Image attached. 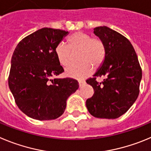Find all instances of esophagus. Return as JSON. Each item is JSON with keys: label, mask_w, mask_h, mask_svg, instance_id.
<instances>
[{"label": "esophagus", "mask_w": 151, "mask_h": 151, "mask_svg": "<svg viewBox=\"0 0 151 151\" xmlns=\"http://www.w3.org/2000/svg\"><path fill=\"white\" fill-rule=\"evenodd\" d=\"M86 82L84 81H79V86H80V87H82L85 85Z\"/></svg>", "instance_id": "1"}]
</instances>
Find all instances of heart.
I'll list each match as a JSON object with an SVG mask.
<instances>
[{"label": "heart", "instance_id": "heart-1", "mask_svg": "<svg viewBox=\"0 0 151 151\" xmlns=\"http://www.w3.org/2000/svg\"><path fill=\"white\" fill-rule=\"evenodd\" d=\"M80 51L78 65H71L65 69V74L76 79L84 78L91 74L93 68H98L105 59L107 49L102 40L91 37L89 35L78 32L68 38V44L59 43L55 48L57 60L62 66L68 65L71 59V52Z\"/></svg>", "mask_w": 151, "mask_h": 151}]
</instances>
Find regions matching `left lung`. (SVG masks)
I'll use <instances>...</instances> for the list:
<instances>
[{
  "instance_id": "obj_1",
  "label": "left lung",
  "mask_w": 151,
  "mask_h": 151,
  "mask_svg": "<svg viewBox=\"0 0 151 151\" xmlns=\"http://www.w3.org/2000/svg\"><path fill=\"white\" fill-rule=\"evenodd\" d=\"M93 33L103 40L107 53L93 77L86 81L94 95L86 100V105L95 117L116 119L136 101L142 68L132 45L121 34L107 26L96 27ZM97 77H103V82H97Z\"/></svg>"
}]
</instances>
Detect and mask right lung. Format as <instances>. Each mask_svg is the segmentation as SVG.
I'll use <instances>...</instances> for the list:
<instances>
[{"mask_svg":"<svg viewBox=\"0 0 151 151\" xmlns=\"http://www.w3.org/2000/svg\"><path fill=\"white\" fill-rule=\"evenodd\" d=\"M68 32L43 28L23 38L13 52L8 84L20 110L31 118L59 117L66 101L79 88L71 78H55L64 69L55 48Z\"/></svg>","mask_w":151,"mask_h":151,"instance_id":"add662e5","label":"right lung"}]
</instances>
